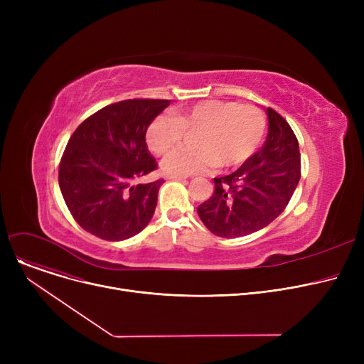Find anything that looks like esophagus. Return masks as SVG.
<instances>
[{"mask_svg":"<svg viewBox=\"0 0 364 364\" xmlns=\"http://www.w3.org/2000/svg\"><path fill=\"white\" fill-rule=\"evenodd\" d=\"M187 177L184 176H174V174H169L168 176V180H176V181H184Z\"/></svg>","mask_w":364,"mask_h":364,"instance_id":"esophagus-1","label":"esophagus"}]
</instances>
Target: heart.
Returning a JSON list of instances; mask_svg holds the SVG:
<instances>
[{"mask_svg": "<svg viewBox=\"0 0 364 364\" xmlns=\"http://www.w3.org/2000/svg\"><path fill=\"white\" fill-rule=\"evenodd\" d=\"M265 127L264 112L252 103L206 100L174 112L172 118L153 119L146 140L153 153L165 156L181 145L186 132L200 130L198 151H181L162 162L168 174L193 176L246 162L259 147Z\"/></svg>", "mask_w": 364, "mask_h": 364, "instance_id": "b5f03b06", "label": "heart"}]
</instances>
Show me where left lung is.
I'll return each mask as SVG.
<instances>
[{
	"mask_svg": "<svg viewBox=\"0 0 364 364\" xmlns=\"http://www.w3.org/2000/svg\"><path fill=\"white\" fill-rule=\"evenodd\" d=\"M267 113L262 149L232 174L214 178V195L198 206L202 223L220 237H242L269 225L288 206L301 178L295 132L274 109Z\"/></svg>",
	"mask_w": 364,
	"mask_h": 364,
	"instance_id": "8db88e82",
	"label": "left lung"
}]
</instances>
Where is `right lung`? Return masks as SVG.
<instances>
[{"label": "right lung", "mask_w": 364, "mask_h": 364, "mask_svg": "<svg viewBox=\"0 0 364 364\" xmlns=\"http://www.w3.org/2000/svg\"><path fill=\"white\" fill-rule=\"evenodd\" d=\"M168 105L161 99L112 103L70 136L59 165V186L69 213L85 232L124 240L151 220L164 178L141 183L158 169L146 131Z\"/></svg>", "instance_id": "right-lung-1"}]
</instances>
